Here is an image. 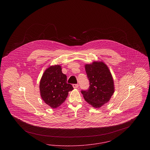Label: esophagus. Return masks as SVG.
Returning a JSON list of instances; mask_svg holds the SVG:
<instances>
[{
    "mask_svg": "<svg viewBox=\"0 0 150 150\" xmlns=\"http://www.w3.org/2000/svg\"><path fill=\"white\" fill-rule=\"evenodd\" d=\"M72 86H73L74 88H78L79 85L78 84H72Z\"/></svg>",
    "mask_w": 150,
    "mask_h": 150,
    "instance_id": "esophagus-1",
    "label": "esophagus"
}]
</instances>
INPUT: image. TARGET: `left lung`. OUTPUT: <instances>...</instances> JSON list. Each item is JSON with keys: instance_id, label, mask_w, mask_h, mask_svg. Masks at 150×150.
I'll use <instances>...</instances> for the list:
<instances>
[{"instance_id": "1", "label": "left lung", "mask_w": 150, "mask_h": 150, "mask_svg": "<svg viewBox=\"0 0 150 150\" xmlns=\"http://www.w3.org/2000/svg\"><path fill=\"white\" fill-rule=\"evenodd\" d=\"M85 66L89 86L87 90H81V93L89 104L100 108L110 100L114 93L113 79L106 64L102 62H94Z\"/></svg>"}]
</instances>
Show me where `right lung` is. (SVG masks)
I'll return each instance as SVG.
<instances>
[{"label":"right lung","mask_w":150,"mask_h":150,"mask_svg":"<svg viewBox=\"0 0 150 150\" xmlns=\"http://www.w3.org/2000/svg\"><path fill=\"white\" fill-rule=\"evenodd\" d=\"M39 87L43 100L53 108L60 106L69 92L74 89L71 84L67 83V76L62 72L59 65L52 66L45 71Z\"/></svg>","instance_id":"1"}]
</instances>
